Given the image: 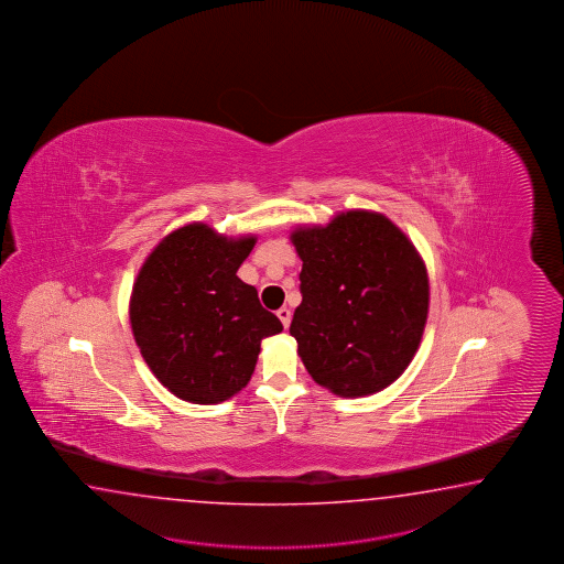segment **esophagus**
Masks as SVG:
<instances>
[{
    "mask_svg": "<svg viewBox=\"0 0 564 564\" xmlns=\"http://www.w3.org/2000/svg\"><path fill=\"white\" fill-rule=\"evenodd\" d=\"M276 317L281 319L283 327H289V324H291V312H289L288 307H281V310L276 312Z\"/></svg>",
    "mask_w": 564,
    "mask_h": 564,
    "instance_id": "obj_1",
    "label": "esophagus"
}]
</instances>
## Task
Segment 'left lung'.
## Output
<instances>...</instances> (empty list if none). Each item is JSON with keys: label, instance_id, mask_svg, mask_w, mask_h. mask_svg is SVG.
Returning a JSON list of instances; mask_svg holds the SVG:
<instances>
[{"label": "left lung", "instance_id": "8db88e82", "mask_svg": "<svg viewBox=\"0 0 564 564\" xmlns=\"http://www.w3.org/2000/svg\"><path fill=\"white\" fill-rule=\"evenodd\" d=\"M301 300L291 336L313 380L368 397L406 370L425 332L429 276L421 254L384 214L348 210L291 232Z\"/></svg>", "mask_w": 564, "mask_h": 564}]
</instances>
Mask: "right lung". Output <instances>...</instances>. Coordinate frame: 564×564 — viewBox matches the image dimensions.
<instances>
[{"label": "right lung", "instance_id": "right-lung-1", "mask_svg": "<svg viewBox=\"0 0 564 564\" xmlns=\"http://www.w3.org/2000/svg\"><path fill=\"white\" fill-rule=\"evenodd\" d=\"M257 238L182 226L151 251L133 283L129 319L143 360L182 401L218 404L245 389L261 341L283 324L238 267Z\"/></svg>", "mask_w": 564, "mask_h": 564}]
</instances>
